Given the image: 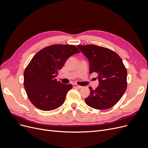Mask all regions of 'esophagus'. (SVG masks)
Returning a JSON list of instances; mask_svg holds the SVG:
<instances>
[{
	"mask_svg": "<svg viewBox=\"0 0 148 148\" xmlns=\"http://www.w3.org/2000/svg\"><path fill=\"white\" fill-rule=\"evenodd\" d=\"M73 87L74 88H78V89H81L82 88V86H79V85H77V84H73Z\"/></svg>",
	"mask_w": 148,
	"mask_h": 148,
	"instance_id": "obj_1",
	"label": "esophagus"
}]
</instances>
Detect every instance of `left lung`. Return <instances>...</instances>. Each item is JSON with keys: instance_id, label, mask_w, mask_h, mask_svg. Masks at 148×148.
<instances>
[{"instance_id": "1", "label": "left lung", "mask_w": 148, "mask_h": 148, "mask_svg": "<svg viewBox=\"0 0 148 148\" xmlns=\"http://www.w3.org/2000/svg\"><path fill=\"white\" fill-rule=\"evenodd\" d=\"M86 56L89 73L98 74L99 86L94 90L89 87L90 95L85 99L89 107L106 110L114 106L127 89V69L118 54L107 48L95 45H77Z\"/></svg>"}]
</instances>
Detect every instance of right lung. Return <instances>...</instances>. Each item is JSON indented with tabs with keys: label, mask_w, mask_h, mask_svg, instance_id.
<instances>
[{
	"label": "right lung",
	"mask_w": 148,
	"mask_h": 148,
	"mask_svg": "<svg viewBox=\"0 0 148 148\" xmlns=\"http://www.w3.org/2000/svg\"><path fill=\"white\" fill-rule=\"evenodd\" d=\"M80 51L73 45H52L38 51L24 73L27 97L36 108L44 111L56 109L64 104L72 84L55 79L67 59Z\"/></svg>",
	"instance_id": "obj_1"
}]
</instances>
